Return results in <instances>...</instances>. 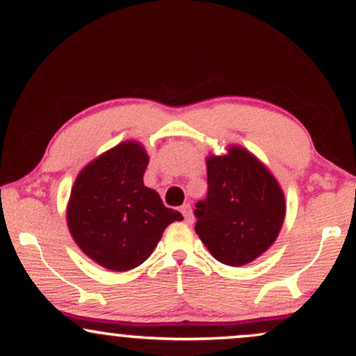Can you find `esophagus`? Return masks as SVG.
Instances as JSON below:
<instances>
[{"label": "esophagus", "instance_id": "esophagus-1", "mask_svg": "<svg viewBox=\"0 0 356 356\" xmlns=\"http://www.w3.org/2000/svg\"><path fill=\"white\" fill-rule=\"evenodd\" d=\"M181 212L184 214V220H186V224H192L194 222V216H192V209L189 204H184L181 207Z\"/></svg>", "mask_w": 356, "mask_h": 356}]
</instances>
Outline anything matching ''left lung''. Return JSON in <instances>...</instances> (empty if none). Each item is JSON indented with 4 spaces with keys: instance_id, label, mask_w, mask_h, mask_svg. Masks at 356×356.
I'll list each match as a JSON object with an SVG mask.
<instances>
[{
    "instance_id": "8db88e82",
    "label": "left lung",
    "mask_w": 356,
    "mask_h": 356,
    "mask_svg": "<svg viewBox=\"0 0 356 356\" xmlns=\"http://www.w3.org/2000/svg\"><path fill=\"white\" fill-rule=\"evenodd\" d=\"M207 197L195 204V232L219 263L243 266L275 243L286 214L284 194L256 155L229 145L207 155Z\"/></svg>"
}]
</instances>
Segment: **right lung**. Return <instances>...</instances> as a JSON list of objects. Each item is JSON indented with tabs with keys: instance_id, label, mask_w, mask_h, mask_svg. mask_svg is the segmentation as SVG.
<instances>
[{
	"instance_id": "1",
	"label": "right lung",
	"mask_w": 356,
	"mask_h": 356,
	"mask_svg": "<svg viewBox=\"0 0 356 356\" xmlns=\"http://www.w3.org/2000/svg\"><path fill=\"white\" fill-rule=\"evenodd\" d=\"M149 155L144 145L127 140L93 159L76 175L67 206L73 241L97 264L130 271L152 254L179 211L144 186Z\"/></svg>"
}]
</instances>
